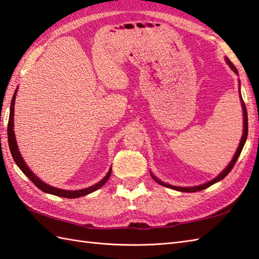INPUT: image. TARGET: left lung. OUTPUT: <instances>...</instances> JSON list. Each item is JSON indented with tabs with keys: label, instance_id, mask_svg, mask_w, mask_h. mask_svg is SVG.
Instances as JSON below:
<instances>
[{
	"label": "left lung",
	"instance_id": "obj_1",
	"mask_svg": "<svg viewBox=\"0 0 259 259\" xmlns=\"http://www.w3.org/2000/svg\"><path fill=\"white\" fill-rule=\"evenodd\" d=\"M227 63L229 64V67L232 68L236 73H238L237 69H236L235 65H234L232 62H230L228 59H227ZM240 100H241V106H243V110H244V134H243V137H241L239 147H238L237 151H236V153H235L233 160L230 161V163L228 164L227 168L225 169L221 175L217 176V177L214 178V179H212L211 181H209V183H206V184H203V185H201V186H197V187H188V188H186V187H176V186H171V185L164 184V183H162V181L158 180V179L155 177V176L151 175L152 178L155 179L158 184H160V185H162V186H164V187H168V188H171V189L178 190V191H184V192H196V191H200V190H202V189H206V188H208L209 186L216 184V183H218V181H221L222 179H224L225 177H226V176H227L230 171H232V169L234 168L236 161H237V159H238V157H239V155H240L241 150H243L244 145H245V142H246L247 135H248V117H247V109H246V106H245V102H244V100H243V98H241Z\"/></svg>",
	"mask_w": 259,
	"mask_h": 259
}]
</instances>
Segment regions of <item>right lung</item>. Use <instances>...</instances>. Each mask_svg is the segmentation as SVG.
Listing matches in <instances>:
<instances>
[{
  "label": "right lung",
  "instance_id": "add662e5",
  "mask_svg": "<svg viewBox=\"0 0 259 259\" xmlns=\"http://www.w3.org/2000/svg\"><path fill=\"white\" fill-rule=\"evenodd\" d=\"M15 95H16V90L14 92V96L12 98V101H11V110H10V117H9V123H8V139H9V147H10V151L12 153V157L14 159L15 163L18 164L19 168L23 171L26 177H29V179L34 184L38 189H41L42 191L48 192V194L51 195H56L59 197H64V198H78L81 196H85L90 192H93L98 190L99 188L107 183L108 179L110 178V175H111V169L109 170V172L107 174L106 177H104L101 181H99L98 184L93 185L89 188L85 189H81V190H63V189H59V188H54L52 186H49L47 184L43 183L42 180L38 179L37 177H35V175L33 174L31 170L27 168V166L25 164L24 160L22 159L20 151L18 149V145H16V140H15V135H14V130H13V117H14V103H15Z\"/></svg>",
  "mask_w": 259,
  "mask_h": 259
}]
</instances>
